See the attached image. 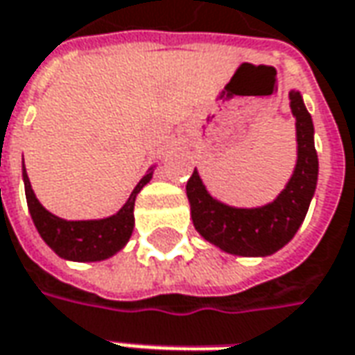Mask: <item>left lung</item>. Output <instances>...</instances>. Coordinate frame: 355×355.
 <instances>
[{"instance_id": "obj_1", "label": "left lung", "mask_w": 355, "mask_h": 355, "mask_svg": "<svg viewBox=\"0 0 355 355\" xmlns=\"http://www.w3.org/2000/svg\"><path fill=\"white\" fill-rule=\"evenodd\" d=\"M288 102L297 131V163L275 200L253 208L224 204L208 192L196 168L187 182L192 224L218 250L239 257H267L285 248L304 222L318 182V155L312 117L299 90L288 92Z\"/></svg>"}]
</instances>
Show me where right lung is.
I'll list each match as a JSON object with an SVG mask.
<instances>
[{
    "label": "right lung",
    "instance_id": "obj_1",
    "mask_svg": "<svg viewBox=\"0 0 355 355\" xmlns=\"http://www.w3.org/2000/svg\"><path fill=\"white\" fill-rule=\"evenodd\" d=\"M157 165H151L143 175L137 187L129 194L128 202L117 210L116 214L100 218V220H64L53 212H49L31 189V180L23 165V184L27 206L31 212L33 224L44 243L55 251L58 257L68 261H104L114 257L117 251L125 248V243L133 234L135 218V198L141 189L153 178Z\"/></svg>",
    "mask_w": 355,
    "mask_h": 355
}]
</instances>
